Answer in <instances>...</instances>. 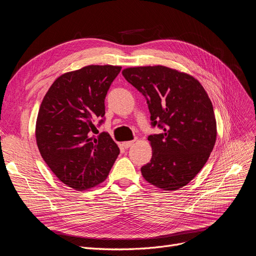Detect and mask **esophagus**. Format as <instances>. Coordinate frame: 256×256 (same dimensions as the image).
Listing matches in <instances>:
<instances>
[{"mask_svg":"<svg viewBox=\"0 0 256 256\" xmlns=\"http://www.w3.org/2000/svg\"><path fill=\"white\" fill-rule=\"evenodd\" d=\"M134 143H135V140H134V141H126V142L122 143V146L124 147V148H128V147L134 145Z\"/></svg>","mask_w":256,"mask_h":256,"instance_id":"obj_1","label":"esophagus"}]
</instances>
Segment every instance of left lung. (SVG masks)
Segmentation results:
<instances>
[{
  "label": "left lung",
  "mask_w": 256,
  "mask_h": 256,
  "mask_svg": "<svg viewBox=\"0 0 256 256\" xmlns=\"http://www.w3.org/2000/svg\"><path fill=\"white\" fill-rule=\"evenodd\" d=\"M122 74L138 89L162 134L148 136L150 163L144 180L165 191L189 184L204 168L217 138V122L204 86L191 74L163 65L128 67Z\"/></svg>",
  "instance_id": "1"
}]
</instances>
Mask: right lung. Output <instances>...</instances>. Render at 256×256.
<instances>
[{"label":"right lung","mask_w":256,"mask_h":256,"mask_svg":"<svg viewBox=\"0 0 256 256\" xmlns=\"http://www.w3.org/2000/svg\"><path fill=\"white\" fill-rule=\"evenodd\" d=\"M121 66L88 65L55 80L40 104L35 137L40 154L66 186L85 191L102 182L119 154L108 132L92 136ZM102 122V120H100Z\"/></svg>","instance_id":"right-lung-1"}]
</instances>
